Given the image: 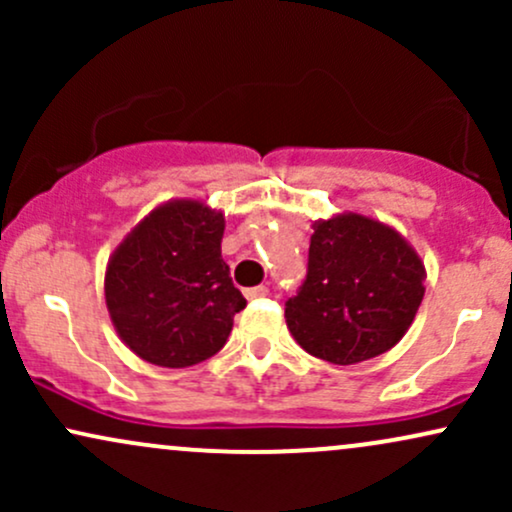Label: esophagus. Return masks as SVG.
I'll use <instances>...</instances> for the list:
<instances>
[{
    "label": "esophagus",
    "mask_w": 512,
    "mask_h": 512,
    "mask_svg": "<svg viewBox=\"0 0 512 512\" xmlns=\"http://www.w3.org/2000/svg\"><path fill=\"white\" fill-rule=\"evenodd\" d=\"M269 296V289L267 286H255V289H245V298H267Z\"/></svg>",
    "instance_id": "1"
}]
</instances>
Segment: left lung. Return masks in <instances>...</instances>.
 I'll return each instance as SVG.
<instances>
[{
	"instance_id": "8db88e82",
	"label": "left lung",
	"mask_w": 512,
	"mask_h": 512,
	"mask_svg": "<svg viewBox=\"0 0 512 512\" xmlns=\"http://www.w3.org/2000/svg\"><path fill=\"white\" fill-rule=\"evenodd\" d=\"M426 267L402 233L342 211L313 221L308 276L286 301L301 349L334 366L368 361L407 334L424 301Z\"/></svg>"
}]
</instances>
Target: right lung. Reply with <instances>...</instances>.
<instances>
[{"label": "right lung", "mask_w": 512, "mask_h": 512, "mask_svg": "<svg viewBox=\"0 0 512 512\" xmlns=\"http://www.w3.org/2000/svg\"><path fill=\"white\" fill-rule=\"evenodd\" d=\"M226 221L202 199L151 209L105 267V305L117 337L144 361L187 368L226 344L245 298L221 257Z\"/></svg>", "instance_id": "1"}]
</instances>
